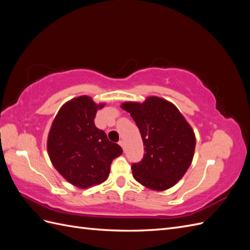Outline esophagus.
I'll return each mask as SVG.
<instances>
[{"label": "esophagus", "mask_w": 250, "mask_h": 250, "mask_svg": "<svg viewBox=\"0 0 250 250\" xmlns=\"http://www.w3.org/2000/svg\"><path fill=\"white\" fill-rule=\"evenodd\" d=\"M119 145L123 148V150L125 149V143H124L123 141H120V142H119Z\"/></svg>", "instance_id": "obj_1"}]
</instances>
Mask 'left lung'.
I'll return each instance as SVG.
<instances>
[{
	"mask_svg": "<svg viewBox=\"0 0 250 250\" xmlns=\"http://www.w3.org/2000/svg\"><path fill=\"white\" fill-rule=\"evenodd\" d=\"M130 113L144 143V157L131 166L134 179L146 188L165 191L183 178L191 166L196 139L175 105L158 97L121 105Z\"/></svg>",
	"mask_w": 250,
	"mask_h": 250,
	"instance_id": "left-lung-1",
	"label": "left lung"
}]
</instances>
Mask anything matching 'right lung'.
I'll return each mask as SVG.
<instances>
[{
	"mask_svg": "<svg viewBox=\"0 0 250 250\" xmlns=\"http://www.w3.org/2000/svg\"><path fill=\"white\" fill-rule=\"evenodd\" d=\"M103 106L87 96L74 98L59 109L49 132L47 148L53 166L80 188L106 180L112 160L123 152L95 125L97 110Z\"/></svg>",
	"mask_w": 250,
	"mask_h": 250,
	"instance_id": "add662e5",
	"label": "right lung"
}]
</instances>
